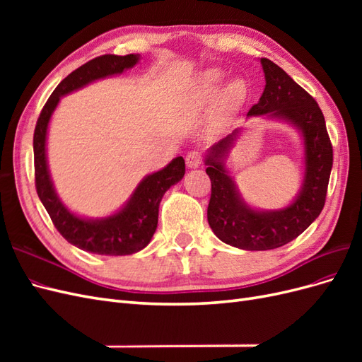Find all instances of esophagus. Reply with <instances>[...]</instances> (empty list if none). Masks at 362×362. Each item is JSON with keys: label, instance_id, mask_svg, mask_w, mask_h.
I'll use <instances>...</instances> for the list:
<instances>
[{"label": "esophagus", "instance_id": "esophagus-1", "mask_svg": "<svg viewBox=\"0 0 362 362\" xmlns=\"http://www.w3.org/2000/svg\"><path fill=\"white\" fill-rule=\"evenodd\" d=\"M202 163V158H201V154L198 151H192L187 154V157H185V164H187L189 169H196L199 168Z\"/></svg>", "mask_w": 362, "mask_h": 362}]
</instances>
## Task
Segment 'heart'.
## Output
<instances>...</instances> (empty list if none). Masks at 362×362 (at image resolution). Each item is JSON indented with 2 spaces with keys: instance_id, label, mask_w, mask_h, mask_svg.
Wrapping results in <instances>:
<instances>
[{
  "instance_id": "obj_1",
  "label": "heart",
  "mask_w": 362,
  "mask_h": 362,
  "mask_svg": "<svg viewBox=\"0 0 362 362\" xmlns=\"http://www.w3.org/2000/svg\"><path fill=\"white\" fill-rule=\"evenodd\" d=\"M223 74L217 69L206 71L198 83V87L193 92L192 103L196 107H204L213 98L218 83L222 81ZM246 98V86L243 80L234 78L223 84L218 92L216 93L214 104H213V125L216 128L221 127L225 120L233 116L238 107L245 103Z\"/></svg>"
}]
</instances>
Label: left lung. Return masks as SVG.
Wrapping results in <instances>:
<instances>
[{
    "mask_svg": "<svg viewBox=\"0 0 362 362\" xmlns=\"http://www.w3.org/2000/svg\"><path fill=\"white\" fill-rule=\"evenodd\" d=\"M266 87L247 116H262L291 124L303 140L305 173L299 193L281 210H257L246 204L226 169L228 154L242 128L218 140L205 156L211 180L206 217L223 243L245 250H269L299 237L322 213L332 169V145L325 117L314 98L269 59H261Z\"/></svg>",
    "mask_w": 362,
    "mask_h": 362,
    "instance_id": "1",
    "label": "left lung"
}]
</instances>
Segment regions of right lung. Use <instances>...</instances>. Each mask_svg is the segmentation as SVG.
Returning a JSON list of instances; mask_svg holds the SVG:
<instances>
[{"instance_id":"1","label":"right lung","mask_w":362,"mask_h":362,"mask_svg":"<svg viewBox=\"0 0 362 362\" xmlns=\"http://www.w3.org/2000/svg\"><path fill=\"white\" fill-rule=\"evenodd\" d=\"M139 54L96 57L71 72L51 93L37 119L33 149L35 178L39 199L48 211L57 231L74 246L98 255H131L146 247L158 223V206L163 194L180 182L185 173L182 157L173 158L166 168L149 173L139 182L127 204L112 216L87 218L76 216L64 205L54 189L47 161V134L51 116L60 98L96 80L122 74L139 63Z\"/></svg>"}]
</instances>
